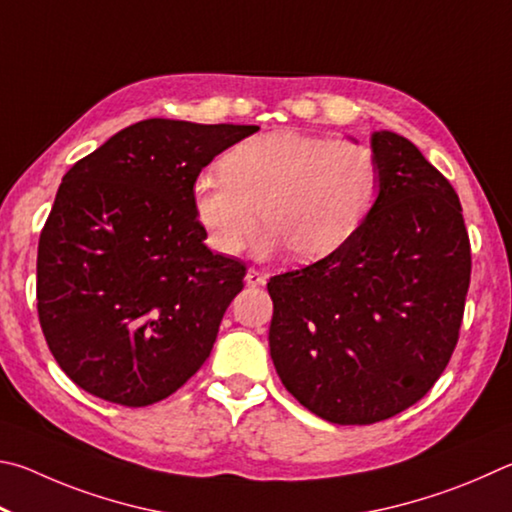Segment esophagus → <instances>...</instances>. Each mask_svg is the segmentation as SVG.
Wrapping results in <instances>:
<instances>
[{
    "label": "esophagus",
    "instance_id": "obj_1",
    "mask_svg": "<svg viewBox=\"0 0 512 512\" xmlns=\"http://www.w3.org/2000/svg\"><path fill=\"white\" fill-rule=\"evenodd\" d=\"M245 281H247V285H251V288H256V285L265 283V274L261 270H254V267H251L245 276Z\"/></svg>",
    "mask_w": 512,
    "mask_h": 512
}]
</instances>
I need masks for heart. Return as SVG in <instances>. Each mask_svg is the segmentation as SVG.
Returning <instances> with one entry per match:
<instances>
[{"label":"heart","instance_id":"1","mask_svg":"<svg viewBox=\"0 0 512 512\" xmlns=\"http://www.w3.org/2000/svg\"><path fill=\"white\" fill-rule=\"evenodd\" d=\"M218 175L191 186V206L209 247L236 256L258 229V254L288 247L299 261L333 254L369 215L380 186L375 150L357 139L274 130L231 146Z\"/></svg>","mask_w":512,"mask_h":512}]
</instances>
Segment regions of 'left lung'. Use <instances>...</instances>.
Returning a JSON list of instances; mask_svg holds the SVG:
<instances>
[{"label": "left lung", "instance_id": "1", "mask_svg": "<svg viewBox=\"0 0 512 512\" xmlns=\"http://www.w3.org/2000/svg\"><path fill=\"white\" fill-rule=\"evenodd\" d=\"M373 150L380 195L357 231L267 283L276 373L337 425L393 418L434 387L470 288V238L452 184L396 132H375Z\"/></svg>", "mask_w": 512, "mask_h": 512}]
</instances>
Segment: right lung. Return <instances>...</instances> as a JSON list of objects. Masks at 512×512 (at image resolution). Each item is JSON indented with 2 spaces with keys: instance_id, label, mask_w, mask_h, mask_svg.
<instances>
[{
  "instance_id": "obj_1",
  "label": "right lung",
  "mask_w": 512,
  "mask_h": 512,
  "mask_svg": "<svg viewBox=\"0 0 512 512\" xmlns=\"http://www.w3.org/2000/svg\"><path fill=\"white\" fill-rule=\"evenodd\" d=\"M258 125L146 119L62 177L38 242V317L80 389L148 407L211 355L247 267L204 245L191 186Z\"/></svg>"
}]
</instances>
